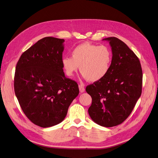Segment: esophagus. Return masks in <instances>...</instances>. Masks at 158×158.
Returning a JSON list of instances; mask_svg holds the SVG:
<instances>
[{"label": "esophagus", "mask_w": 158, "mask_h": 158, "mask_svg": "<svg viewBox=\"0 0 158 158\" xmlns=\"http://www.w3.org/2000/svg\"><path fill=\"white\" fill-rule=\"evenodd\" d=\"M79 89L81 93H84L85 91V88H84V85L83 84H81L79 85Z\"/></svg>", "instance_id": "esophagus-1"}]
</instances>
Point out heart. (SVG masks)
<instances>
[{
	"label": "heart",
	"mask_w": 158,
	"mask_h": 158,
	"mask_svg": "<svg viewBox=\"0 0 158 158\" xmlns=\"http://www.w3.org/2000/svg\"><path fill=\"white\" fill-rule=\"evenodd\" d=\"M71 55L72 57L64 56L62 59V67L69 77L73 76L79 67L82 77L90 82L100 81L108 73L112 53L106 46L85 42L75 47Z\"/></svg>",
	"instance_id": "obj_1"
}]
</instances>
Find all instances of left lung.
Here are the masks:
<instances>
[{
    "mask_svg": "<svg viewBox=\"0 0 158 158\" xmlns=\"http://www.w3.org/2000/svg\"><path fill=\"white\" fill-rule=\"evenodd\" d=\"M111 48L110 70L100 81L85 88L92 98L88 113L99 125L111 127L130 115L142 93V70L137 56L115 37L103 39Z\"/></svg>",
    "mask_w": 158,
    "mask_h": 158,
    "instance_id": "8db88e82",
    "label": "left lung"
}]
</instances>
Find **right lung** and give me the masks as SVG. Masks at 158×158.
<instances>
[{"label":"right lung","instance_id":"obj_1","mask_svg":"<svg viewBox=\"0 0 158 158\" xmlns=\"http://www.w3.org/2000/svg\"><path fill=\"white\" fill-rule=\"evenodd\" d=\"M64 41L42 38L21 55L16 65V96L26 116L41 127L61 123L79 93L77 82L64 73Z\"/></svg>","mask_w":158,"mask_h":158}]
</instances>
